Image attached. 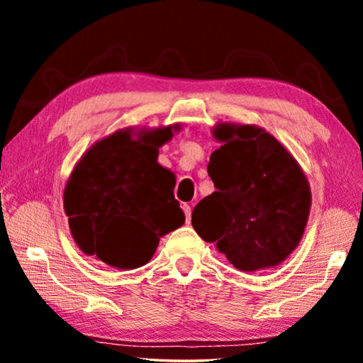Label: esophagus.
<instances>
[{
  "instance_id": "1",
  "label": "esophagus",
  "mask_w": 363,
  "mask_h": 363,
  "mask_svg": "<svg viewBox=\"0 0 363 363\" xmlns=\"http://www.w3.org/2000/svg\"><path fill=\"white\" fill-rule=\"evenodd\" d=\"M182 210H184V214H186V220L190 223V218H192V208H190V205H184Z\"/></svg>"
}]
</instances>
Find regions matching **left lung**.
Masks as SVG:
<instances>
[{
    "label": "left lung",
    "mask_w": 363,
    "mask_h": 363,
    "mask_svg": "<svg viewBox=\"0 0 363 363\" xmlns=\"http://www.w3.org/2000/svg\"><path fill=\"white\" fill-rule=\"evenodd\" d=\"M208 174L216 192L194 208L192 225L243 272L270 269L298 247L311 210V187L296 160L255 125L219 123Z\"/></svg>",
    "instance_id": "1"
}]
</instances>
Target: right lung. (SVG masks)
<instances>
[{
  "mask_svg": "<svg viewBox=\"0 0 363 363\" xmlns=\"http://www.w3.org/2000/svg\"><path fill=\"white\" fill-rule=\"evenodd\" d=\"M179 125L125 128L79 158L64 190V210L79 250L116 269L152 259L160 238L186 220L174 199V173L157 162Z\"/></svg>",
  "mask_w": 363,
  "mask_h": 363,
  "instance_id": "1",
  "label": "right lung"
}]
</instances>
